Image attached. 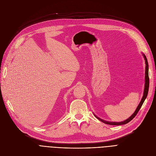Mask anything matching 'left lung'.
<instances>
[{
  "label": "left lung",
  "mask_w": 156,
  "mask_h": 156,
  "mask_svg": "<svg viewBox=\"0 0 156 156\" xmlns=\"http://www.w3.org/2000/svg\"><path fill=\"white\" fill-rule=\"evenodd\" d=\"M144 57L145 58V64H146V66H145V88H144V95H143V97L142 99L140 102V104H139V105H138V107L136 109V111H135V112L132 114V116H131L128 119H127L126 120L124 121H122V122H109V121H104L103 119H100L99 118L97 117L95 115V116L98 119H99L101 121L104 122V123L105 124H108V125H125L126 123H128V122H129V121H132L135 117V116L137 114L138 112L139 111V110L140 109L141 107L142 104H144L146 97L147 96V94H148V92H149V64H148V62H147V59L146 58V56L144 54Z\"/></svg>",
  "instance_id": "8db88e82"
}]
</instances>
